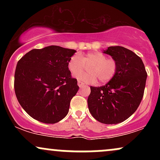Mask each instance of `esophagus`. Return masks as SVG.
Returning <instances> with one entry per match:
<instances>
[{
  "instance_id": "1",
  "label": "esophagus",
  "mask_w": 160,
  "mask_h": 160,
  "mask_svg": "<svg viewBox=\"0 0 160 160\" xmlns=\"http://www.w3.org/2000/svg\"><path fill=\"white\" fill-rule=\"evenodd\" d=\"M78 84L79 87H80V88H81V87H82V86H84V83H83V82H82L81 81H78Z\"/></svg>"
}]
</instances>
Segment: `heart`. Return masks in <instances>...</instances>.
I'll return each mask as SVG.
<instances>
[{"label": "heart", "instance_id": "obj_1", "mask_svg": "<svg viewBox=\"0 0 160 160\" xmlns=\"http://www.w3.org/2000/svg\"><path fill=\"white\" fill-rule=\"evenodd\" d=\"M91 65L88 71L89 74L79 72L83 70L85 65ZM69 71L77 75L78 80L84 83H95L97 80L102 82L111 80L117 74L118 65L113 59H109L107 56L100 52H92L81 56L74 54L70 58L68 63Z\"/></svg>", "mask_w": 160, "mask_h": 160}]
</instances>
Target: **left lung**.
Segmentation results:
<instances>
[{
  "label": "left lung",
  "instance_id": "obj_1",
  "mask_svg": "<svg viewBox=\"0 0 160 160\" xmlns=\"http://www.w3.org/2000/svg\"><path fill=\"white\" fill-rule=\"evenodd\" d=\"M117 62V74L104 86H90L89 111L98 122L117 124L127 120L138 108L146 85V70L142 60L125 47H109L103 50Z\"/></svg>",
  "mask_w": 160,
  "mask_h": 160
}]
</instances>
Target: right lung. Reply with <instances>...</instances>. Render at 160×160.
<instances>
[{
	"mask_svg": "<svg viewBox=\"0 0 160 160\" xmlns=\"http://www.w3.org/2000/svg\"><path fill=\"white\" fill-rule=\"evenodd\" d=\"M74 49L49 46L29 51L18 62L14 89L20 105L32 118L56 123L69 111L71 98L78 92L68 63Z\"/></svg>",
	"mask_w": 160,
	"mask_h": 160,
	"instance_id": "obj_1",
	"label": "right lung"
}]
</instances>
